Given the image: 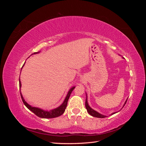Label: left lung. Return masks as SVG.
I'll return each mask as SVG.
<instances>
[{
	"label": "left lung",
	"instance_id": "8db88e82",
	"mask_svg": "<svg viewBox=\"0 0 146 146\" xmlns=\"http://www.w3.org/2000/svg\"><path fill=\"white\" fill-rule=\"evenodd\" d=\"M122 58H123V57H122ZM86 100H85V107H86V110H87L88 113H89V114H90V115H91L92 116L96 117H98V118H104V117H107L106 116L103 115V114H102L99 113V112L96 111V110H93V109L91 108L90 107V106L89 105V104H88V96H87L86 93ZM127 99H127L126 101L125 102L124 104H123V106H124V105H125V104H126V102H127ZM117 113V112L113 113H111V115H112V114H115V113Z\"/></svg>",
	"mask_w": 146,
	"mask_h": 146
}]
</instances>
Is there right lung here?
I'll use <instances>...</instances> for the list:
<instances>
[{
	"label": "right lung",
	"instance_id": "add662e5",
	"mask_svg": "<svg viewBox=\"0 0 146 146\" xmlns=\"http://www.w3.org/2000/svg\"><path fill=\"white\" fill-rule=\"evenodd\" d=\"M39 52H35V53H33V54H32V55L38 54H39ZM25 63V62L24 63V65L23 66V67H22V69H23V68L24 67ZM75 88H76V86H73L69 90L68 94H67V95H66V98H65V99L63 101V102L61 104V105H60L58 107H57V108H54V109L50 110H49V111H46V110H42V109L39 108L38 107H32V106H31L28 103H27V102L25 101L23 95H22V94H21V91H20V92H21V96L22 100H23V103L25 105V107H27L29 110H30L31 111H32L33 113L36 114L37 116H38L39 117L50 119V118H54V117H58L61 115H62V114H63V113L65 111L66 107H67L68 101L69 100V97L70 96V94H71L72 91L74 90ZM19 88L21 90V80H20V77H19Z\"/></svg>",
	"mask_w": 146,
	"mask_h": 146
}]
</instances>
